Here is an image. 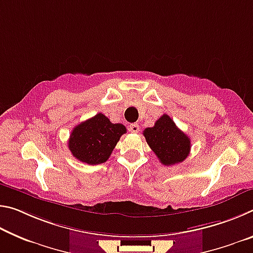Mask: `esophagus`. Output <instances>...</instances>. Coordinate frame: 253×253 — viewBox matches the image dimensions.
I'll return each instance as SVG.
<instances>
[{
    "label": "esophagus",
    "mask_w": 253,
    "mask_h": 253,
    "mask_svg": "<svg viewBox=\"0 0 253 253\" xmlns=\"http://www.w3.org/2000/svg\"><path fill=\"white\" fill-rule=\"evenodd\" d=\"M139 129H140V127L138 124H131V125H129V130L131 132H135V134H137V132L139 131Z\"/></svg>",
    "instance_id": "34e87169"
}]
</instances>
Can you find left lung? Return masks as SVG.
<instances>
[{
  "label": "left lung",
  "instance_id": "8db88e82",
  "mask_svg": "<svg viewBox=\"0 0 253 253\" xmlns=\"http://www.w3.org/2000/svg\"><path fill=\"white\" fill-rule=\"evenodd\" d=\"M146 142L163 165L182 163L190 154L191 140L178 129L173 119L164 114L155 125L143 131Z\"/></svg>",
  "mask_w": 253,
  "mask_h": 253
}]
</instances>
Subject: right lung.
<instances>
[{"label": "right lung", "instance_id": "obj_1", "mask_svg": "<svg viewBox=\"0 0 253 253\" xmlns=\"http://www.w3.org/2000/svg\"><path fill=\"white\" fill-rule=\"evenodd\" d=\"M127 131L122 124H113L104 114L80 123L71 131L68 146L74 157L89 165L108 160L121 136Z\"/></svg>", "mask_w": 253, "mask_h": 253}]
</instances>
